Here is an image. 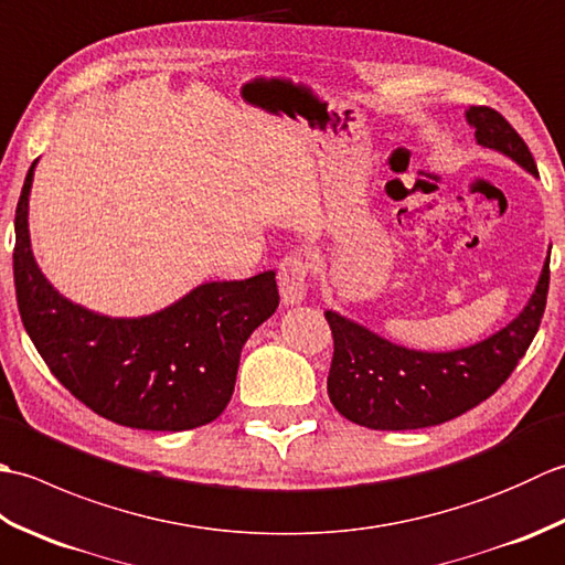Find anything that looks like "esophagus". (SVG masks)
I'll list each match as a JSON object with an SVG mask.
<instances>
[{
	"mask_svg": "<svg viewBox=\"0 0 565 565\" xmlns=\"http://www.w3.org/2000/svg\"><path fill=\"white\" fill-rule=\"evenodd\" d=\"M279 291L284 306H298L308 294V262L301 255L284 257L279 264Z\"/></svg>",
	"mask_w": 565,
	"mask_h": 565,
	"instance_id": "obj_1",
	"label": "esophagus"
}]
</instances>
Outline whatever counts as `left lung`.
<instances>
[{
	"instance_id": "obj_1",
	"label": "left lung",
	"mask_w": 565,
	"mask_h": 565,
	"mask_svg": "<svg viewBox=\"0 0 565 565\" xmlns=\"http://www.w3.org/2000/svg\"><path fill=\"white\" fill-rule=\"evenodd\" d=\"M466 121L476 130L478 146L505 154L539 177L526 142L495 109L471 106ZM546 294L548 257L518 318L490 338L451 352L411 350L338 310H326L334 340L328 376L334 411L369 429H419L463 415L490 398L530 350Z\"/></svg>"
}]
</instances>
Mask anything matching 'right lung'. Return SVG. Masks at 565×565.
Segmentation results:
<instances>
[{
  "label": "right lung",
  "mask_w": 565,
  "mask_h": 565,
  "mask_svg": "<svg viewBox=\"0 0 565 565\" xmlns=\"http://www.w3.org/2000/svg\"><path fill=\"white\" fill-rule=\"evenodd\" d=\"M35 164L14 218V286L23 328L47 369L116 425L182 431L213 423L231 403L247 338L279 306L276 271L206 281L150 316L94 313L60 294L33 257L29 196Z\"/></svg>",
  "instance_id": "obj_1"
}]
</instances>
